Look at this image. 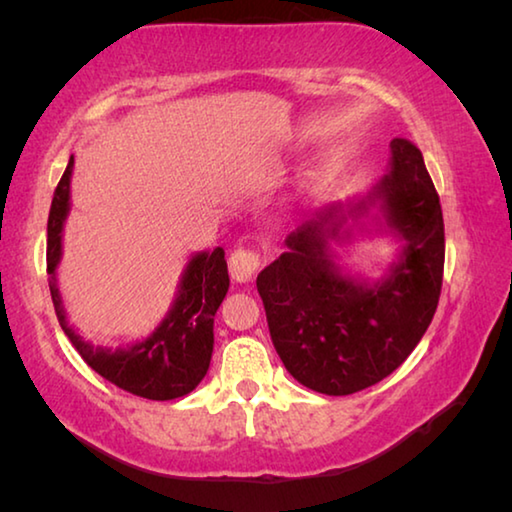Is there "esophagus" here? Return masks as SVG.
Instances as JSON below:
<instances>
[{"label":"esophagus","instance_id":"34e87169","mask_svg":"<svg viewBox=\"0 0 512 512\" xmlns=\"http://www.w3.org/2000/svg\"><path fill=\"white\" fill-rule=\"evenodd\" d=\"M228 266H230L232 280H237V282H250V280H253V277H255V273L259 271V255L253 253V250L237 248L235 253L230 255Z\"/></svg>","mask_w":512,"mask_h":512}]
</instances>
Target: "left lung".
<instances>
[{"instance_id":"8db88e82","label":"left lung","mask_w":512,"mask_h":512,"mask_svg":"<svg viewBox=\"0 0 512 512\" xmlns=\"http://www.w3.org/2000/svg\"><path fill=\"white\" fill-rule=\"evenodd\" d=\"M386 231L401 253L377 281L338 264L334 245ZM257 275L268 332L293 379L352 395L400 368L436 314L445 266L443 210L422 153L393 140L388 171L366 194L332 203L284 239Z\"/></svg>"}]
</instances>
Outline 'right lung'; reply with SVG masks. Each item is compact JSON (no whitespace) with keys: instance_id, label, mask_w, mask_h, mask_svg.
I'll return each mask as SVG.
<instances>
[{"instance_id":"right-lung-1","label":"right lung","mask_w":512,"mask_h":512,"mask_svg":"<svg viewBox=\"0 0 512 512\" xmlns=\"http://www.w3.org/2000/svg\"><path fill=\"white\" fill-rule=\"evenodd\" d=\"M74 155L51 201L47 221V273L58 323L76 352L103 379L146 400H176L192 393L210 368L214 350V314L228 293L230 277L223 248L201 250L189 257L180 275L176 298L167 316L142 341L124 348H103L85 341L69 325L63 296L58 289V264L63 259V230L72 198Z\"/></svg>"}]
</instances>
